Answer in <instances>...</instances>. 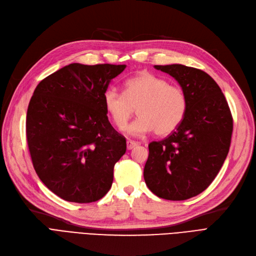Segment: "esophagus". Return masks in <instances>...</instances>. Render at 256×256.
<instances>
[{"label":"esophagus","mask_w":256,"mask_h":256,"mask_svg":"<svg viewBox=\"0 0 256 256\" xmlns=\"http://www.w3.org/2000/svg\"><path fill=\"white\" fill-rule=\"evenodd\" d=\"M137 146H138V142H136V141H133V140H128L126 141V148H128V150L134 148Z\"/></svg>","instance_id":"1"}]
</instances>
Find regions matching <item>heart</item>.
<instances>
[{
    "instance_id": "obj_1",
    "label": "heart",
    "mask_w": 256,
    "mask_h": 256,
    "mask_svg": "<svg viewBox=\"0 0 256 256\" xmlns=\"http://www.w3.org/2000/svg\"><path fill=\"white\" fill-rule=\"evenodd\" d=\"M103 104L114 126L123 130L134 110L138 118L126 128L128 134L144 135L154 130L157 136H168L182 124L188 110V97L179 85L150 72L139 74L124 83L123 94L108 88L103 94Z\"/></svg>"
}]
</instances>
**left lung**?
Here are the masks:
<instances>
[{
  "mask_svg": "<svg viewBox=\"0 0 256 256\" xmlns=\"http://www.w3.org/2000/svg\"><path fill=\"white\" fill-rule=\"evenodd\" d=\"M184 90L186 115L171 135L148 144L144 177L156 196L186 200L204 192L229 153L231 112L220 88L206 72L182 64L155 65Z\"/></svg>",
  "mask_w": 256,
  "mask_h": 256,
  "instance_id": "1",
  "label": "left lung"
}]
</instances>
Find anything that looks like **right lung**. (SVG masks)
I'll list each match as a JSON object with an SVG mask.
<instances>
[{
	"label": "right lung",
	"mask_w": 256,
	"mask_h": 256,
	"mask_svg": "<svg viewBox=\"0 0 256 256\" xmlns=\"http://www.w3.org/2000/svg\"><path fill=\"white\" fill-rule=\"evenodd\" d=\"M126 68L72 63L34 92L26 116L32 164L41 182L66 202H97L112 186L126 141L110 126L103 94Z\"/></svg>",
	"instance_id": "1"
}]
</instances>
